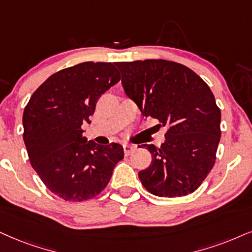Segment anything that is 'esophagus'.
Listing matches in <instances>:
<instances>
[{"label": "esophagus", "instance_id": "esophagus-1", "mask_svg": "<svg viewBox=\"0 0 252 252\" xmlns=\"http://www.w3.org/2000/svg\"><path fill=\"white\" fill-rule=\"evenodd\" d=\"M123 149H124V155L129 156L130 154H131V152L135 151L136 146L130 145V144H124V145H123Z\"/></svg>", "mask_w": 252, "mask_h": 252}]
</instances>
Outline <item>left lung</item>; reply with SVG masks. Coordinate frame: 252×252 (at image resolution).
I'll return each instance as SVG.
<instances>
[{
  "label": "left lung",
  "instance_id": "8db88e82",
  "mask_svg": "<svg viewBox=\"0 0 252 252\" xmlns=\"http://www.w3.org/2000/svg\"><path fill=\"white\" fill-rule=\"evenodd\" d=\"M122 85L143 115L166 126L160 146L145 144L152 161L138 172L154 195L179 197L199 189L215 164L221 110L208 85L192 69L164 59L116 63Z\"/></svg>",
  "mask_w": 252,
  "mask_h": 252
}]
</instances>
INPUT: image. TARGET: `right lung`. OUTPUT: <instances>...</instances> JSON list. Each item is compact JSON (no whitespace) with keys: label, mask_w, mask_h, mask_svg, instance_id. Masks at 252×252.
<instances>
[{"label":"right lung","mask_w":252,"mask_h":252,"mask_svg":"<svg viewBox=\"0 0 252 252\" xmlns=\"http://www.w3.org/2000/svg\"><path fill=\"white\" fill-rule=\"evenodd\" d=\"M115 63L86 62L55 73L31 95L23 139L31 166L65 201L96 196L124 157L117 143L98 145L82 135L101 95L120 81Z\"/></svg>","instance_id":"obj_1"}]
</instances>
